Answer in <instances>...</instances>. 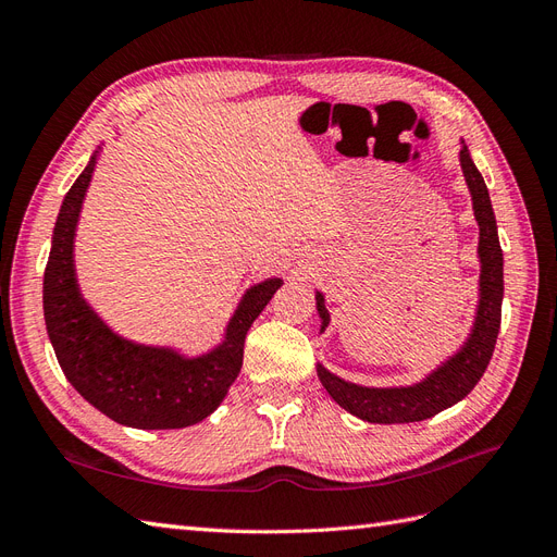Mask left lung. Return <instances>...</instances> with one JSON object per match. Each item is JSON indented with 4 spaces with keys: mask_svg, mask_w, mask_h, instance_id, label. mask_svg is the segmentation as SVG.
<instances>
[{
    "mask_svg": "<svg viewBox=\"0 0 557 557\" xmlns=\"http://www.w3.org/2000/svg\"><path fill=\"white\" fill-rule=\"evenodd\" d=\"M460 164L465 181L469 185L474 215L479 221V258H481V299L476 311V323L471 330L467 344L458 356L444 362L425 381L409 387H362L330 374L325 367L318 364V379L325 385L330 397L344 407L348 413L358 416L367 423L395 425L416 423V420L432 418L440 411L465 399L474 385L481 381L487 362L493 358L502 323V297H504V258L497 237V223L487 195L485 181L471 160L467 146L460 150ZM315 307L323 327L330 323L323 295H315Z\"/></svg>",
    "mask_w": 557,
    "mask_h": 557,
    "instance_id": "left-lung-1",
    "label": "left lung"
}]
</instances>
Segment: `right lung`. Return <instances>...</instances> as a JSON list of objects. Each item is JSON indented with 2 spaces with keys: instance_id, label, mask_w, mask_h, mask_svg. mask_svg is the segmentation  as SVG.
<instances>
[{
  "instance_id": "add662e5",
  "label": "right lung",
  "mask_w": 557,
  "mask_h": 557,
  "mask_svg": "<svg viewBox=\"0 0 557 557\" xmlns=\"http://www.w3.org/2000/svg\"><path fill=\"white\" fill-rule=\"evenodd\" d=\"M95 156L64 195L44 272V318L64 376L95 409L121 425L176 430L218 409L242 372L244 339L281 278L252 285L227 325L225 342L201 358L121 339L81 297L74 274V232Z\"/></svg>"
}]
</instances>
